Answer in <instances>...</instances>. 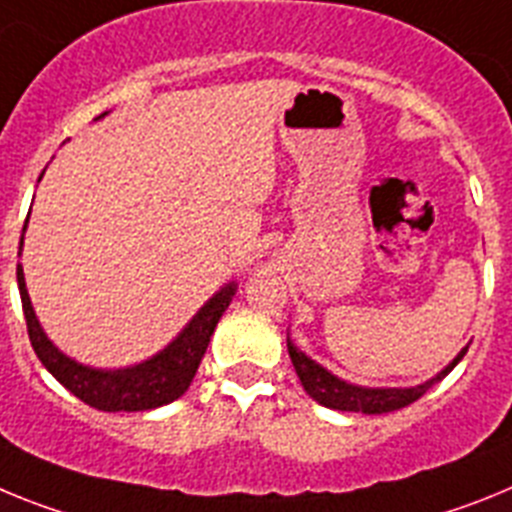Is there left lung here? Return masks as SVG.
<instances>
[{
	"instance_id": "8db88e82",
	"label": "left lung",
	"mask_w": 512,
	"mask_h": 512,
	"mask_svg": "<svg viewBox=\"0 0 512 512\" xmlns=\"http://www.w3.org/2000/svg\"><path fill=\"white\" fill-rule=\"evenodd\" d=\"M466 350H469V345H466V348L461 350L438 376H433V379L425 381V384L410 386V389H368V386H355L348 384V381L337 379L335 373L322 368L317 361H311L309 355L301 353V350L288 340V355H291V363L293 368H296V373H299L301 386L306 389V394H309L314 402L330 407V410L363 412V415H384V412L402 410L407 404L417 402L430 386L438 384L441 379H446L448 373L456 368V363L464 358Z\"/></svg>"
}]
</instances>
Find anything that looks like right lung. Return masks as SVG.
Masks as SVG:
<instances>
[{"instance_id":"add662e5","label":"right lung","mask_w":512,"mask_h":512,"mask_svg":"<svg viewBox=\"0 0 512 512\" xmlns=\"http://www.w3.org/2000/svg\"><path fill=\"white\" fill-rule=\"evenodd\" d=\"M25 226H28V219H25ZM17 288H20L22 311H25V322H28L30 345H33L35 355L41 358L43 366L53 373V379L64 384L74 397H79L84 404L95 407V410L141 412L175 402L177 397H182L188 391L195 371L201 366V358L206 353L208 342H211L213 330H216L221 314L231 304V296L237 291V283H229L219 293H213V299H208L201 306V311L190 319L188 327L167 348L159 350L154 358L139 363V366L118 368V371L82 366V363L71 361L69 355L61 353L48 340L41 322L35 317L33 304H30L22 265H17Z\"/></svg>"}]
</instances>
